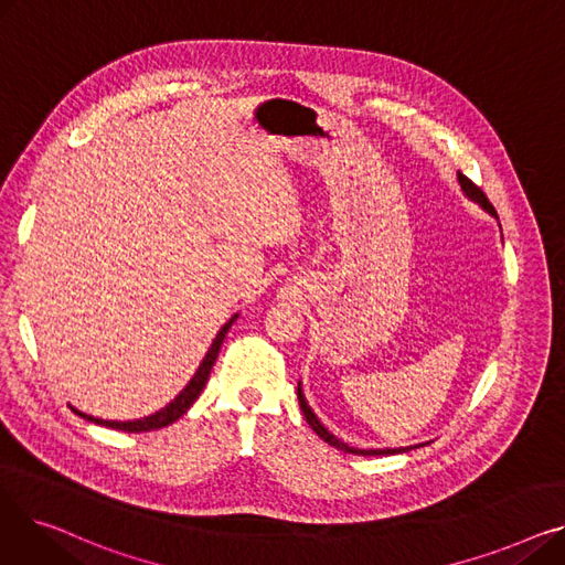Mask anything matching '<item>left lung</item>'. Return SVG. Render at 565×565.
Returning a JSON list of instances; mask_svg holds the SVG:
<instances>
[{"label": "left lung", "mask_w": 565, "mask_h": 565, "mask_svg": "<svg viewBox=\"0 0 565 565\" xmlns=\"http://www.w3.org/2000/svg\"><path fill=\"white\" fill-rule=\"evenodd\" d=\"M458 183H460V188H462V192H465V196L467 199H471L473 203H479L483 211H488L490 215H494L497 217V211H494V205L488 201V196L483 194V190L479 188V185H473L467 175H462L460 171H458ZM298 401H300V407H302V412H305V419H307V424L313 428V433L320 437V439H324L330 444V447H334V449H339V451H343V454H354V456H394V454H405V451H409V449H417V447H405V449H354V447H348L345 441H341L339 437H334L328 428H324L322 424H320V419L316 417L313 414V409L309 407V403H307V398H305V394H302V382H298Z\"/></svg>", "instance_id": "left-lung-1"}]
</instances>
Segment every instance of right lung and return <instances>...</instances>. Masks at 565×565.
Segmentation results:
<instances>
[{
    "label": "right lung",
    "instance_id": "1",
    "mask_svg": "<svg viewBox=\"0 0 565 565\" xmlns=\"http://www.w3.org/2000/svg\"><path fill=\"white\" fill-rule=\"evenodd\" d=\"M235 318H237V313H235V316L224 324V328L217 332V337L213 339V345L207 348L205 358H203V362L199 364V369H196L194 377L188 382V387H185L181 394H178L169 405H164L160 412L151 414V417H143V419H137V422H105V419H96V417H92V414H84V412H79V409H75V407H73V412H75V414H79V417H82V419H86V422H94V424H98V426H107V428H114V430H126V433L158 430V428H164V426H169V424L178 422V419H181L183 414L192 407V403L201 396V392H203V387H205L207 377H211V371H213V364H215L217 354H220V348H222V343H224V337H226V332H228L231 324L235 322Z\"/></svg>",
    "mask_w": 565,
    "mask_h": 565
}]
</instances>
